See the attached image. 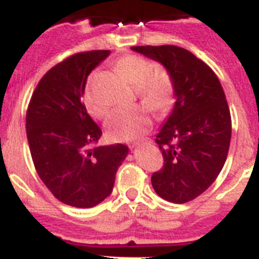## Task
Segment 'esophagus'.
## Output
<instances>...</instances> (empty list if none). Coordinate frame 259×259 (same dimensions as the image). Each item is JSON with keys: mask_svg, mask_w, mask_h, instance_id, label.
Returning a JSON list of instances; mask_svg holds the SVG:
<instances>
[{"mask_svg": "<svg viewBox=\"0 0 259 259\" xmlns=\"http://www.w3.org/2000/svg\"><path fill=\"white\" fill-rule=\"evenodd\" d=\"M142 143L143 142H134V143H131V144H130V147H131V148H136V147H139Z\"/></svg>", "mask_w": 259, "mask_h": 259, "instance_id": "obj_1", "label": "esophagus"}]
</instances>
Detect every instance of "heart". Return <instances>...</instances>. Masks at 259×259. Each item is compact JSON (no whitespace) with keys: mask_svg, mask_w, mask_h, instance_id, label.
<instances>
[{"mask_svg":"<svg viewBox=\"0 0 259 259\" xmlns=\"http://www.w3.org/2000/svg\"><path fill=\"white\" fill-rule=\"evenodd\" d=\"M119 73L134 87L136 94L147 108L155 112H164L174 104V82L163 69H155V64L142 56L128 55L116 64ZM97 73L94 72L85 82L84 104L88 112L96 119L108 115L109 107L101 103L94 92ZM152 120L143 107L119 109L108 117L105 123L107 135L112 140H131L144 135L151 128Z\"/></svg>","mask_w":259,"mask_h":259,"instance_id":"obj_1","label":"heart"}]
</instances>
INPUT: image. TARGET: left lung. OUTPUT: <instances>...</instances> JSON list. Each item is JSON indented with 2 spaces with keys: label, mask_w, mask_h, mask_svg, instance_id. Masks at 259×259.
<instances>
[{
  "label": "left lung",
  "mask_w": 259,
  "mask_h": 259,
  "mask_svg": "<svg viewBox=\"0 0 259 259\" xmlns=\"http://www.w3.org/2000/svg\"><path fill=\"white\" fill-rule=\"evenodd\" d=\"M158 61L174 82L172 112L156 135L164 164L151 182L160 198L186 203L204 192L222 171L231 139L226 96L212 69L175 45L132 47Z\"/></svg>",
  "instance_id": "left-lung-1"
}]
</instances>
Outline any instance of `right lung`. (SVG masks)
I'll use <instances>...</instances> for the list:
<instances>
[{
    "mask_svg": "<svg viewBox=\"0 0 259 259\" xmlns=\"http://www.w3.org/2000/svg\"><path fill=\"white\" fill-rule=\"evenodd\" d=\"M109 51L77 53L44 74L26 112V136L36 171L65 204L90 208L112 192L124 144L95 146L100 127L82 104L87 78Z\"/></svg>",
    "mask_w": 259,
    "mask_h": 259,
    "instance_id": "add662e5",
    "label": "right lung"
}]
</instances>
